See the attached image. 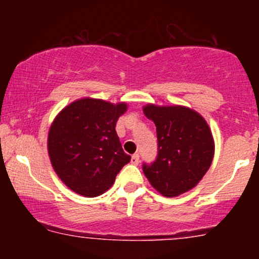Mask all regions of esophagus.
Returning a JSON list of instances; mask_svg holds the SVG:
<instances>
[{"mask_svg":"<svg viewBox=\"0 0 259 259\" xmlns=\"http://www.w3.org/2000/svg\"><path fill=\"white\" fill-rule=\"evenodd\" d=\"M139 162H140L139 154L138 153L133 154V156H132V163H133V164H139Z\"/></svg>","mask_w":259,"mask_h":259,"instance_id":"obj_1","label":"esophagus"}]
</instances>
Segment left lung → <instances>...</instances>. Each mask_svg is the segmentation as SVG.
Returning <instances> with one entry per match:
<instances>
[{
    "mask_svg": "<svg viewBox=\"0 0 259 259\" xmlns=\"http://www.w3.org/2000/svg\"><path fill=\"white\" fill-rule=\"evenodd\" d=\"M156 125L158 153L142 170L157 191L175 197L189 191L207 173L214 154V142L206 120L181 106L144 107Z\"/></svg>",
    "mask_w": 259,
    "mask_h": 259,
    "instance_id": "1",
    "label": "left lung"
}]
</instances>
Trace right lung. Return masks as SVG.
<instances>
[{
    "label": "right lung",
    "instance_id": "right-lung-1",
    "mask_svg": "<svg viewBox=\"0 0 259 259\" xmlns=\"http://www.w3.org/2000/svg\"><path fill=\"white\" fill-rule=\"evenodd\" d=\"M125 103L81 99L56 117L49 133L50 159L61 180L76 194L96 197L114 183L132 157L115 132Z\"/></svg>",
    "mask_w": 259,
    "mask_h": 259
}]
</instances>
